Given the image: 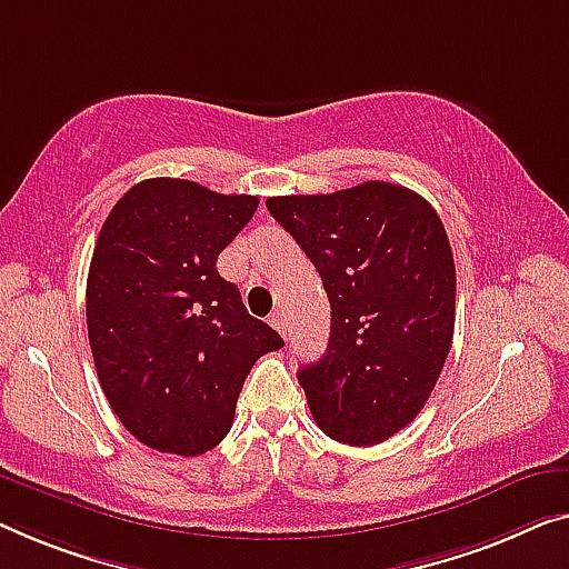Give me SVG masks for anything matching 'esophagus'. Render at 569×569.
I'll use <instances>...</instances> for the list:
<instances>
[{
  "label": "esophagus",
  "mask_w": 569,
  "mask_h": 569,
  "mask_svg": "<svg viewBox=\"0 0 569 569\" xmlns=\"http://www.w3.org/2000/svg\"><path fill=\"white\" fill-rule=\"evenodd\" d=\"M268 321H270V327H276V329H278V332H281V335L286 337L288 321H286V317H283V313H281V311H273V313H270V317H268Z\"/></svg>",
  "instance_id": "esophagus-1"
}]
</instances>
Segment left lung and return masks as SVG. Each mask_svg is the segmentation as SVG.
<instances>
[{
  "instance_id": "1",
  "label": "left lung",
  "mask_w": 569,
  "mask_h": 569,
  "mask_svg": "<svg viewBox=\"0 0 569 569\" xmlns=\"http://www.w3.org/2000/svg\"><path fill=\"white\" fill-rule=\"evenodd\" d=\"M266 207L332 307L325 358L296 372L313 421L342 445L386 442L419 417L452 347L457 283L442 219L386 181Z\"/></svg>"
}]
</instances>
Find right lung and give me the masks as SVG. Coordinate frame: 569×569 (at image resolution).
Returning <instances> with one entry per match:
<instances>
[{
    "mask_svg": "<svg viewBox=\"0 0 569 569\" xmlns=\"http://www.w3.org/2000/svg\"><path fill=\"white\" fill-rule=\"evenodd\" d=\"M256 209L248 193L148 178L101 224L87 281L91 355L112 411L158 452L214 449L256 360L283 347L217 270Z\"/></svg>",
    "mask_w": 569,
    "mask_h": 569,
    "instance_id": "add662e5",
    "label": "right lung"
}]
</instances>
